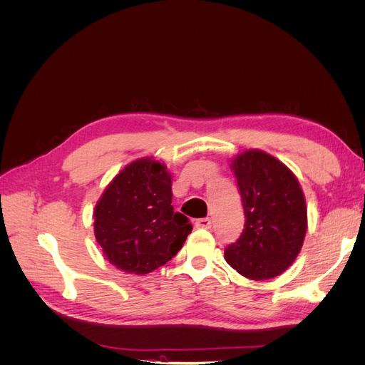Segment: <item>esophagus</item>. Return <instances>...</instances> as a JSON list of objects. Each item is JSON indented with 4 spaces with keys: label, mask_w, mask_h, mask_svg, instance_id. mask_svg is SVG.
Instances as JSON below:
<instances>
[{
    "label": "esophagus",
    "mask_w": 365,
    "mask_h": 365,
    "mask_svg": "<svg viewBox=\"0 0 365 365\" xmlns=\"http://www.w3.org/2000/svg\"><path fill=\"white\" fill-rule=\"evenodd\" d=\"M195 225H196L197 228H210V227H212V219H208V217H201V219H196Z\"/></svg>",
    "instance_id": "obj_1"
}]
</instances>
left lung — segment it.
I'll return each instance as SVG.
<instances>
[{"instance_id":"1","label":"left lung","mask_w":365,"mask_h":365,"mask_svg":"<svg viewBox=\"0 0 365 365\" xmlns=\"http://www.w3.org/2000/svg\"><path fill=\"white\" fill-rule=\"evenodd\" d=\"M245 225L224 257L251 280H269L288 269L307 230V207L297 176L269 153L248 149L231 158Z\"/></svg>"}]
</instances>
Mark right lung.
Wrapping results in <instances>:
<instances>
[{
	"instance_id": "obj_1",
	"label": "right lung",
	"mask_w": 365,
	"mask_h": 365,
	"mask_svg": "<svg viewBox=\"0 0 365 365\" xmlns=\"http://www.w3.org/2000/svg\"><path fill=\"white\" fill-rule=\"evenodd\" d=\"M93 217L96 240L109 263L137 275L168 263L193 228L173 212L168 165L152 157L129 163L114 176Z\"/></svg>"
}]
</instances>
